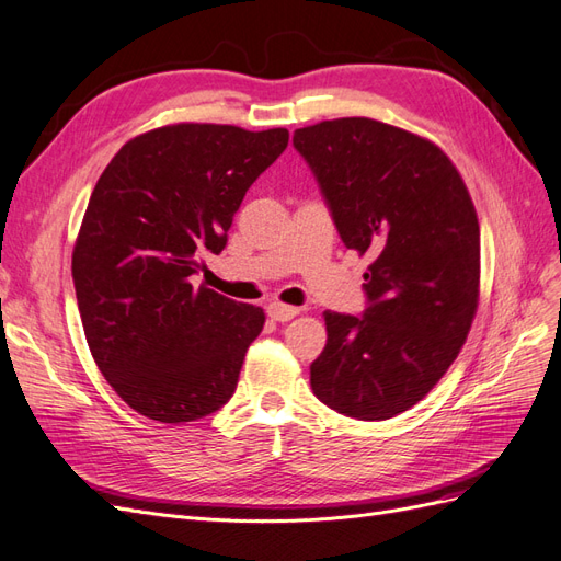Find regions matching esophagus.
<instances>
[{
  "instance_id": "1",
  "label": "esophagus",
  "mask_w": 561,
  "mask_h": 561,
  "mask_svg": "<svg viewBox=\"0 0 561 561\" xmlns=\"http://www.w3.org/2000/svg\"><path fill=\"white\" fill-rule=\"evenodd\" d=\"M266 313L274 318V320H278V322H287V320H293L295 316H299V309L297 307H287V304H280V301H271L268 307H266Z\"/></svg>"
}]
</instances>
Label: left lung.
I'll return each mask as SVG.
<instances>
[{
	"mask_svg": "<svg viewBox=\"0 0 561 561\" xmlns=\"http://www.w3.org/2000/svg\"><path fill=\"white\" fill-rule=\"evenodd\" d=\"M348 250L369 252L360 316L325 311L311 365L320 402L360 421L410 410L443 379L478 309L480 225L447 154L414 133L348 116L297 128Z\"/></svg>",
	"mask_w": 561,
	"mask_h": 561,
	"instance_id": "1",
	"label": "left lung"
}]
</instances>
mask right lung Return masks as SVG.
I'll return each mask as SVG.
<instances>
[{
  "instance_id": "right-lung-1",
  "label": "right lung",
  "mask_w": 561,
  "mask_h": 561,
  "mask_svg": "<svg viewBox=\"0 0 561 561\" xmlns=\"http://www.w3.org/2000/svg\"><path fill=\"white\" fill-rule=\"evenodd\" d=\"M290 133L175 124L128 140L100 175L72 252L93 360L135 412L196 421L233 396L264 311L192 276L219 254L250 184Z\"/></svg>"
}]
</instances>
